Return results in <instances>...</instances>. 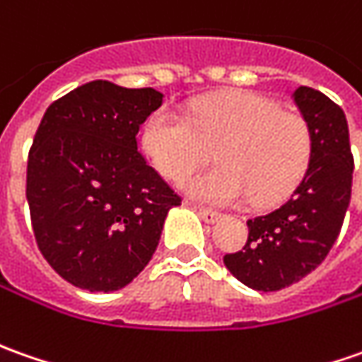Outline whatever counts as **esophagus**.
<instances>
[{"label": "esophagus", "mask_w": 362, "mask_h": 362, "mask_svg": "<svg viewBox=\"0 0 362 362\" xmlns=\"http://www.w3.org/2000/svg\"><path fill=\"white\" fill-rule=\"evenodd\" d=\"M194 208L198 210V214H200V218L204 220V222H208V224H212V222H216V220L222 216L220 212H216V210H210V208H204V206H196L194 204Z\"/></svg>", "instance_id": "1"}]
</instances>
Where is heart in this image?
Listing matches in <instances>:
<instances>
[{"label": "heart", "mask_w": 362, "mask_h": 362, "mask_svg": "<svg viewBox=\"0 0 362 362\" xmlns=\"http://www.w3.org/2000/svg\"><path fill=\"white\" fill-rule=\"evenodd\" d=\"M144 152L172 182L204 166L216 148L218 168L194 176L186 192L212 204L268 206L303 180L313 156V132L300 114L281 110L264 94L232 90L206 95L188 118L156 110L144 126Z\"/></svg>", "instance_id": "1"}]
</instances>
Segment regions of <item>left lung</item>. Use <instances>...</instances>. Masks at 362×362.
<instances>
[{
  "mask_svg": "<svg viewBox=\"0 0 362 362\" xmlns=\"http://www.w3.org/2000/svg\"><path fill=\"white\" fill-rule=\"evenodd\" d=\"M294 104L313 132V156L293 196L264 216L248 220V240L224 255L232 274L255 291L291 286L327 258L351 202L353 154L341 106L300 86Z\"/></svg>",
  "mask_w": 362,
  "mask_h": 362,
  "instance_id": "1",
  "label": "left lung"
}]
</instances>
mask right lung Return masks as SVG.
Listing matches in <instances>:
<instances>
[{
	"label": "right lung",
	"instance_id": "right-lung-1",
	"mask_svg": "<svg viewBox=\"0 0 362 362\" xmlns=\"http://www.w3.org/2000/svg\"><path fill=\"white\" fill-rule=\"evenodd\" d=\"M154 88L95 80L45 110L28 156L33 236L69 284L110 293L130 284L156 250L182 198L138 152V132L162 106Z\"/></svg>",
	"mask_w": 362,
	"mask_h": 362
}]
</instances>
